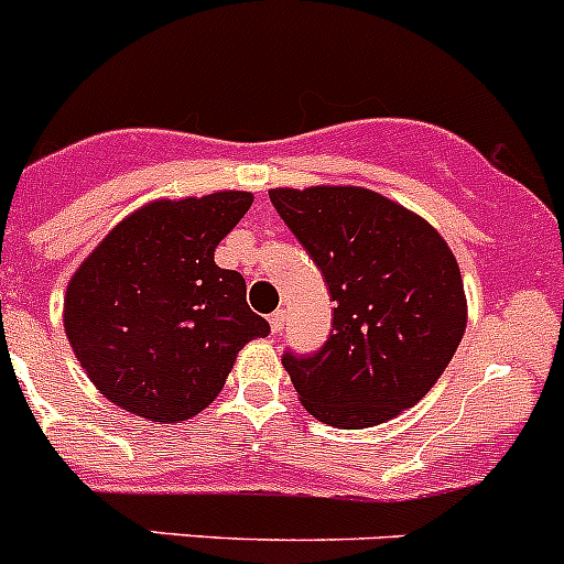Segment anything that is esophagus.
<instances>
[{
	"label": "esophagus",
	"instance_id": "esophagus-1",
	"mask_svg": "<svg viewBox=\"0 0 564 564\" xmlns=\"http://www.w3.org/2000/svg\"><path fill=\"white\" fill-rule=\"evenodd\" d=\"M283 325H286V312H283V308H278L275 314H270V328H272V334H281L283 330Z\"/></svg>",
	"mask_w": 564,
	"mask_h": 564
}]
</instances>
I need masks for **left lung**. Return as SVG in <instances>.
<instances>
[{
  "label": "left lung",
  "mask_w": 564,
  "mask_h": 564,
  "mask_svg": "<svg viewBox=\"0 0 564 564\" xmlns=\"http://www.w3.org/2000/svg\"><path fill=\"white\" fill-rule=\"evenodd\" d=\"M270 199L336 300L317 354H283L306 412L334 429H370L423 401L467 325L448 241L372 188H272Z\"/></svg>",
  "instance_id": "left-lung-1"
}]
</instances>
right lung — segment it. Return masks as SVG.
Here are the masks:
<instances>
[{
	"label": "right lung",
	"instance_id": "right-lung-1",
	"mask_svg": "<svg viewBox=\"0 0 564 564\" xmlns=\"http://www.w3.org/2000/svg\"><path fill=\"white\" fill-rule=\"evenodd\" d=\"M250 205L234 188L152 199L77 267L63 328L110 403L152 423L192 420L223 392L241 347L270 334L247 306L245 278L214 261Z\"/></svg>",
	"mask_w": 564,
	"mask_h": 564
}]
</instances>
